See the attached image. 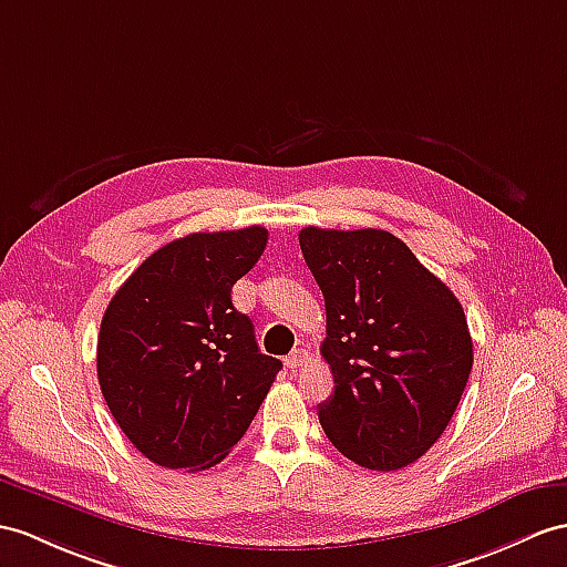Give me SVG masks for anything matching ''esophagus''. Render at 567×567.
<instances>
[{"mask_svg": "<svg viewBox=\"0 0 567 567\" xmlns=\"http://www.w3.org/2000/svg\"><path fill=\"white\" fill-rule=\"evenodd\" d=\"M310 361V355H308V351L306 349H298V351H293L291 355H286V368L288 370H298V368H302Z\"/></svg>", "mask_w": 567, "mask_h": 567, "instance_id": "esophagus-1", "label": "esophagus"}]
</instances>
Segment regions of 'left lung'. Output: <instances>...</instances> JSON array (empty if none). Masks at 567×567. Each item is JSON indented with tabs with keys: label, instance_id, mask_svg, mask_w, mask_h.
Wrapping results in <instances>:
<instances>
[{
	"label": "left lung",
	"instance_id": "obj_1",
	"mask_svg": "<svg viewBox=\"0 0 567 567\" xmlns=\"http://www.w3.org/2000/svg\"><path fill=\"white\" fill-rule=\"evenodd\" d=\"M298 240L327 308L324 435L372 472L413 464L445 433L474 365L462 302L388 230L308 226Z\"/></svg>",
	"mask_w": 567,
	"mask_h": 567
}]
</instances>
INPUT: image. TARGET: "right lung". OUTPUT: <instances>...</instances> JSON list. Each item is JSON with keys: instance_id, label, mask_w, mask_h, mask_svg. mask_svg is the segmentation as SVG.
Wrapping results in <instances>:
<instances>
[{"instance_id": "add662e5", "label": "right lung", "mask_w": 567, "mask_h": 567, "mask_svg": "<svg viewBox=\"0 0 567 567\" xmlns=\"http://www.w3.org/2000/svg\"><path fill=\"white\" fill-rule=\"evenodd\" d=\"M261 226L192 233L146 257L110 300L99 382L146 460L199 472L250 427L281 361L259 353L230 291L267 247Z\"/></svg>"}]
</instances>
